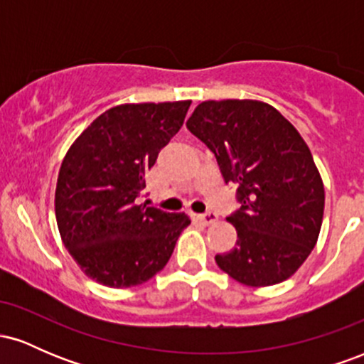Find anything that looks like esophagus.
Segmentation results:
<instances>
[{
  "mask_svg": "<svg viewBox=\"0 0 364 364\" xmlns=\"http://www.w3.org/2000/svg\"><path fill=\"white\" fill-rule=\"evenodd\" d=\"M217 219H219V215H217L215 212H205V214L196 215V220H200V223L205 224V225L215 224V223H217Z\"/></svg>",
  "mask_w": 364,
  "mask_h": 364,
  "instance_id": "34e87169",
  "label": "esophagus"
}]
</instances>
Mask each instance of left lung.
I'll use <instances>...</instances> for the list:
<instances>
[{
  "label": "left lung",
  "mask_w": 364,
  "mask_h": 364,
  "mask_svg": "<svg viewBox=\"0 0 364 364\" xmlns=\"http://www.w3.org/2000/svg\"><path fill=\"white\" fill-rule=\"evenodd\" d=\"M186 128L210 149L241 207L228 217L236 248L215 255L237 282L274 286L291 277L318 240L325 191L301 135L260 101H207Z\"/></svg>",
  "instance_id": "8db88e82"
}]
</instances>
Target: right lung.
Here are the masks:
<instances>
[{"instance_id":"add662e5","label":"right lung","mask_w":364,"mask_h":364,"mask_svg":"<svg viewBox=\"0 0 364 364\" xmlns=\"http://www.w3.org/2000/svg\"><path fill=\"white\" fill-rule=\"evenodd\" d=\"M190 104L111 107L63 161L54 198L58 229L73 260L102 286L147 282L164 269L190 224L183 212L139 205L147 173L183 127Z\"/></svg>"}]
</instances>
